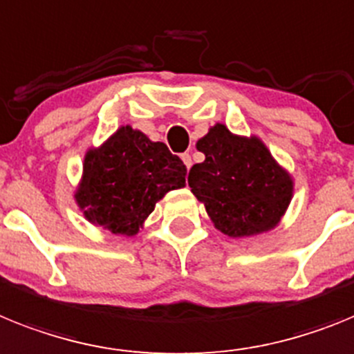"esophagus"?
I'll return each mask as SVG.
<instances>
[{"instance_id": "esophagus-1", "label": "esophagus", "mask_w": 354, "mask_h": 354, "mask_svg": "<svg viewBox=\"0 0 354 354\" xmlns=\"http://www.w3.org/2000/svg\"><path fill=\"white\" fill-rule=\"evenodd\" d=\"M181 160H183V164L187 165V169L192 167V156H190L189 153H183V155H181Z\"/></svg>"}]
</instances>
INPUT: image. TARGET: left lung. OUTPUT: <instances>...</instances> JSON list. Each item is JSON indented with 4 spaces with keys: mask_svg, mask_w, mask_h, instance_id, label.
Here are the masks:
<instances>
[{
    "mask_svg": "<svg viewBox=\"0 0 354 354\" xmlns=\"http://www.w3.org/2000/svg\"><path fill=\"white\" fill-rule=\"evenodd\" d=\"M196 147L205 160L190 169L189 187L215 228L233 239L274 230L290 205L294 180L266 144L217 122Z\"/></svg>",
    "mask_w": 354,
    "mask_h": 354,
    "instance_id": "obj_1",
    "label": "left lung"
}]
</instances>
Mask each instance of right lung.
Here are the masks:
<instances>
[{"label":"right lung","instance_id":"1","mask_svg":"<svg viewBox=\"0 0 354 354\" xmlns=\"http://www.w3.org/2000/svg\"><path fill=\"white\" fill-rule=\"evenodd\" d=\"M187 167L164 142L121 126L88 147L75 201L84 217L113 235H137L169 190L185 187Z\"/></svg>","mask_w":354,"mask_h":354}]
</instances>
